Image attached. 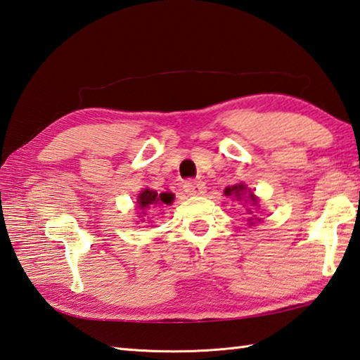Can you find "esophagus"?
<instances>
[{
	"mask_svg": "<svg viewBox=\"0 0 360 360\" xmlns=\"http://www.w3.org/2000/svg\"><path fill=\"white\" fill-rule=\"evenodd\" d=\"M184 192L187 195H205L206 193V186L202 181H191L184 186Z\"/></svg>",
	"mask_w": 360,
	"mask_h": 360,
	"instance_id": "34e87169",
	"label": "esophagus"
}]
</instances>
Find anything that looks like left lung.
Returning a JSON list of instances; mask_svg holds the SVG:
<instances>
[{"label": "left lung", "mask_w": 360, "mask_h": 360, "mask_svg": "<svg viewBox=\"0 0 360 360\" xmlns=\"http://www.w3.org/2000/svg\"><path fill=\"white\" fill-rule=\"evenodd\" d=\"M224 193L226 195V197H233V200H234V198H236V200H243V197H244V195L247 193V187L243 184V182H240V184L231 186V187H226ZM248 198L252 200V205H253V206H257V205H258V198L255 197L253 192H250V188H248ZM247 212H248V214H252L250 209H247ZM248 220H250V224L253 225L252 217L248 219ZM259 220H261V219H258V221H259Z\"/></svg>", "instance_id": "left-lung-1"}]
</instances>
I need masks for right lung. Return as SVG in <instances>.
Here are the masks:
<instances>
[{
	"label": "right lung",
	"instance_id": "right-lung-1",
	"mask_svg": "<svg viewBox=\"0 0 360 360\" xmlns=\"http://www.w3.org/2000/svg\"><path fill=\"white\" fill-rule=\"evenodd\" d=\"M174 200V195L172 192H162L158 193L151 188H143L136 197V207L143 211V215H146V211L154 207H160L163 205H172Z\"/></svg>",
	"mask_w": 360,
	"mask_h": 360
}]
</instances>
